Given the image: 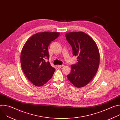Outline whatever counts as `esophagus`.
Instances as JSON below:
<instances>
[{
	"label": "esophagus",
	"mask_w": 120,
	"mask_h": 120,
	"mask_svg": "<svg viewBox=\"0 0 120 120\" xmlns=\"http://www.w3.org/2000/svg\"><path fill=\"white\" fill-rule=\"evenodd\" d=\"M64 66V64H63V65H57V67H58V68H61V67H63Z\"/></svg>",
	"instance_id": "esophagus-1"
}]
</instances>
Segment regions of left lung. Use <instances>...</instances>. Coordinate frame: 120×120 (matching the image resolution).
Here are the masks:
<instances>
[{
    "instance_id": "8db88e82",
    "label": "left lung",
    "mask_w": 120,
    "mask_h": 120,
    "mask_svg": "<svg viewBox=\"0 0 120 120\" xmlns=\"http://www.w3.org/2000/svg\"><path fill=\"white\" fill-rule=\"evenodd\" d=\"M65 37L72 46L73 56L77 57V63L71 65V72L67 78L75 86L83 87L97 72L100 63L98 48L94 40L85 33H67Z\"/></svg>"
}]
</instances>
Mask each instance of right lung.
<instances>
[{"instance_id": "right-lung-1", "label": "right lung", "mask_w": 120, "mask_h": 120, "mask_svg": "<svg viewBox=\"0 0 120 120\" xmlns=\"http://www.w3.org/2000/svg\"><path fill=\"white\" fill-rule=\"evenodd\" d=\"M60 35L58 32H41L30 38L24 45L20 56L22 70L27 79L41 86L53 76L55 68L48 61V47Z\"/></svg>"}]
</instances>
